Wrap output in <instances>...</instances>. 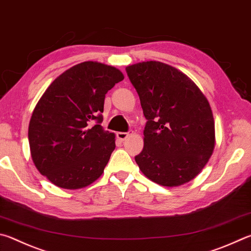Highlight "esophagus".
<instances>
[{
    "label": "esophagus",
    "mask_w": 251,
    "mask_h": 251,
    "mask_svg": "<svg viewBox=\"0 0 251 251\" xmlns=\"http://www.w3.org/2000/svg\"><path fill=\"white\" fill-rule=\"evenodd\" d=\"M129 135H130V133H123V131H118V133L116 134V137L121 141H124L126 138H128Z\"/></svg>",
    "instance_id": "34e87169"
}]
</instances>
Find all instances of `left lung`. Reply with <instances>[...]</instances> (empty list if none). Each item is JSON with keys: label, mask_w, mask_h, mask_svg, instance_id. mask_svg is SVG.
I'll use <instances>...</instances> for the list:
<instances>
[{"label": "left lung", "mask_w": 251, "mask_h": 251, "mask_svg": "<svg viewBox=\"0 0 251 251\" xmlns=\"http://www.w3.org/2000/svg\"><path fill=\"white\" fill-rule=\"evenodd\" d=\"M144 115V149L135 157L156 183L179 186L194 179L215 147V124L207 99L183 72L159 61L126 67Z\"/></svg>", "instance_id": "1"}]
</instances>
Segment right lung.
Returning <instances> with one entry per match:
<instances>
[{
  "instance_id": "obj_1",
  "label": "right lung",
  "mask_w": 251,
  "mask_h": 251,
  "mask_svg": "<svg viewBox=\"0 0 251 251\" xmlns=\"http://www.w3.org/2000/svg\"><path fill=\"white\" fill-rule=\"evenodd\" d=\"M123 79L116 68L82 62L59 75L36 104L28 126L31 159L54 185L81 189L102 176L115 149V135L101 126L104 99Z\"/></svg>"
}]
</instances>
